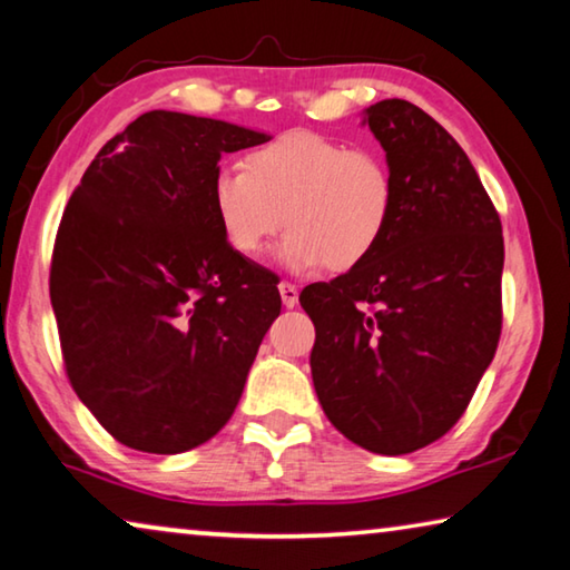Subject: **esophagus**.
Returning a JSON list of instances; mask_svg holds the SVG:
<instances>
[{"instance_id": "esophagus-1", "label": "esophagus", "mask_w": 570, "mask_h": 570, "mask_svg": "<svg viewBox=\"0 0 570 570\" xmlns=\"http://www.w3.org/2000/svg\"><path fill=\"white\" fill-rule=\"evenodd\" d=\"M278 292H282V302H284V307H296V302H299V288H296L294 284H288V282H282L278 284Z\"/></svg>"}]
</instances>
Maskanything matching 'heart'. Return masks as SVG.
Listing matches in <instances>:
<instances>
[{
	"instance_id": "obj_1",
	"label": "heart",
	"mask_w": 570,
	"mask_h": 570,
	"mask_svg": "<svg viewBox=\"0 0 570 570\" xmlns=\"http://www.w3.org/2000/svg\"><path fill=\"white\" fill-rule=\"evenodd\" d=\"M212 212L227 245L258 258L282 225L278 261L292 271H353L392 227L394 176L371 150L309 130H292L253 148L240 166H223L209 186Z\"/></svg>"
}]
</instances>
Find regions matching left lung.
Returning a JSON list of instances; mask_svg holds the SVG:
<instances>
[{
  "label": "left lung",
  "instance_id": "left-lung-1",
  "mask_svg": "<svg viewBox=\"0 0 570 570\" xmlns=\"http://www.w3.org/2000/svg\"><path fill=\"white\" fill-rule=\"evenodd\" d=\"M396 184L392 227L363 266L299 294L314 392L355 445L404 455L469 406L502 333V223L443 125L406 99L363 109Z\"/></svg>",
  "mask_w": 570,
  "mask_h": 570
}]
</instances>
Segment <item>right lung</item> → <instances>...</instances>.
Listing matches in <instances>:
<instances>
[{
    "label": "right lung",
    "instance_id": "add662e5",
    "mask_svg": "<svg viewBox=\"0 0 570 570\" xmlns=\"http://www.w3.org/2000/svg\"><path fill=\"white\" fill-rule=\"evenodd\" d=\"M268 140L153 109L97 153L68 199L50 263L66 373L127 448L184 453L240 402L282 296L271 271L227 245L209 186L223 153Z\"/></svg>",
    "mask_w": 570,
    "mask_h": 570
}]
</instances>
